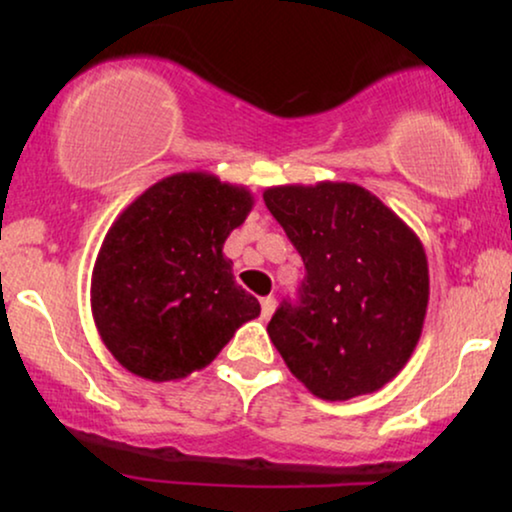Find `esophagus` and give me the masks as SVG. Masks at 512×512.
I'll use <instances>...</instances> for the list:
<instances>
[{
  "instance_id": "obj_1",
  "label": "esophagus",
  "mask_w": 512,
  "mask_h": 512,
  "mask_svg": "<svg viewBox=\"0 0 512 512\" xmlns=\"http://www.w3.org/2000/svg\"><path fill=\"white\" fill-rule=\"evenodd\" d=\"M276 308V298L274 296H264L262 298V317H272Z\"/></svg>"
}]
</instances>
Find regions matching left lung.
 I'll use <instances>...</instances> for the list:
<instances>
[{"instance_id": "1", "label": "left lung", "mask_w": 512, "mask_h": 512, "mask_svg": "<svg viewBox=\"0 0 512 512\" xmlns=\"http://www.w3.org/2000/svg\"><path fill=\"white\" fill-rule=\"evenodd\" d=\"M264 204L305 264L296 298H284L267 325L276 351L322 399L380 390L424 327L428 264L419 238L351 182L272 187Z\"/></svg>"}]
</instances>
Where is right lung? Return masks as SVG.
I'll return each mask as SVG.
<instances>
[{
  "instance_id": "obj_1",
  "label": "right lung",
  "mask_w": 512,
  "mask_h": 512,
  "mask_svg": "<svg viewBox=\"0 0 512 512\" xmlns=\"http://www.w3.org/2000/svg\"><path fill=\"white\" fill-rule=\"evenodd\" d=\"M250 209L245 187L178 173L113 223L93 267L91 308L103 344L129 373L154 383L185 378L260 315L223 255Z\"/></svg>"
}]
</instances>
